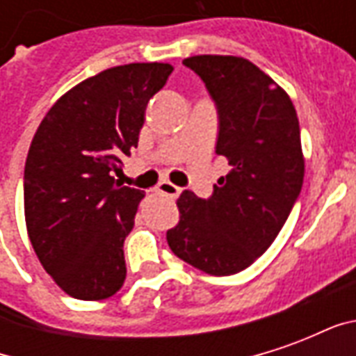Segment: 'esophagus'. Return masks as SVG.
<instances>
[{
  "label": "esophagus",
  "instance_id": "1",
  "mask_svg": "<svg viewBox=\"0 0 356 356\" xmlns=\"http://www.w3.org/2000/svg\"><path fill=\"white\" fill-rule=\"evenodd\" d=\"M158 194H162V196H168V198H179V194H181V188L175 186L170 181H162L160 185H158Z\"/></svg>",
  "mask_w": 356,
  "mask_h": 356
}]
</instances>
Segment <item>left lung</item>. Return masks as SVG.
Masks as SVG:
<instances>
[{
  "mask_svg": "<svg viewBox=\"0 0 356 356\" xmlns=\"http://www.w3.org/2000/svg\"><path fill=\"white\" fill-rule=\"evenodd\" d=\"M217 110L216 152L231 171L208 198L179 196L171 252L213 276L240 273L267 252L298 202L305 163L290 97L250 60L198 55L183 60Z\"/></svg>",
  "mask_w": 356,
  "mask_h": 356,
  "instance_id": "1",
  "label": "left lung"
}]
</instances>
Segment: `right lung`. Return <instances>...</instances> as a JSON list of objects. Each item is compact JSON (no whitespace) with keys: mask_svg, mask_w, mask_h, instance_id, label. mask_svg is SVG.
Here are the masks:
<instances>
[{"mask_svg":"<svg viewBox=\"0 0 356 356\" xmlns=\"http://www.w3.org/2000/svg\"><path fill=\"white\" fill-rule=\"evenodd\" d=\"M173 66L135 63L81 81L38 127L24 165V216L43 268L76 299L114 296L145 193L112 177L139 143L148 101Z\"/></svg>","mask_w":356,"mask_h":356,"instance_id":"add662e5","label":"right lung"}]
</instances>
